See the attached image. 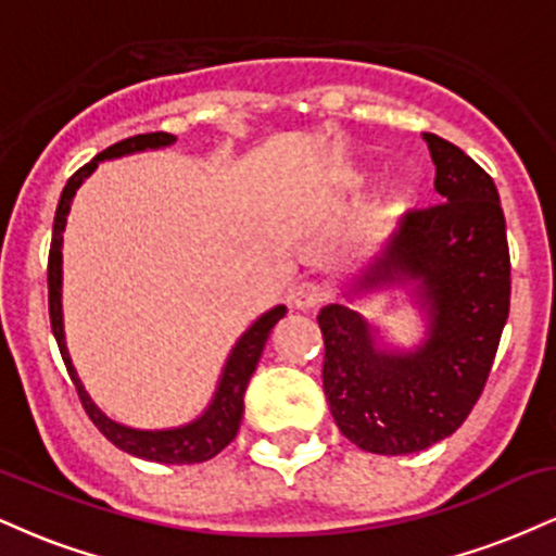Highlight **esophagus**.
<instances>
[{
    "label": "esophagus",
    "mask_w": 556,
    "mask_h": 556,
    "mask_svg": "<svg viewBox=\"0 0 556 556\" xmlns=\"http://www.w3.org/2000/svg\"><path fill=\"white\" fill-rule=\"evenodd\" d=\"M324 298H327V292H324V287L316 282H300L290 290V303H292V308H298V311L316 308Z\"/></svg>",
    "instance_id": "34e87169"
}]
</instances>
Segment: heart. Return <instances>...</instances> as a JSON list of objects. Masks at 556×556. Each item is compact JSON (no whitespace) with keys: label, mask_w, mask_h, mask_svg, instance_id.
<instances>
[{"label":"heart","mask_w":556,"mask_h":556,"mask_svg":"<svg viewBox=\"0 0 556 556\" xmlns=\"http://www.w3.org/2000/svg\"><path fill=\"white\" fill-rule=\"evenodd\" d=\"M402 206H405V193H402L400 188H387L384 193H381L379 203H376V212L389 216L402 212Z\"/></svg>","instance_id":"b5f03b06"}]
</instances>
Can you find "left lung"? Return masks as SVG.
Here are the masks:
<instances>
[{
  "label": "left lung",
  "mask_w": 556,
  "mask_h": 556,
  "mask_svg": "<svg viewBox=\"0 0 556 556\" xmlns=\"http://www.w3.org/2000/svg\"><path fill=\"white\" fill-rule=\"evenodd\" d=\"M444 203L400 219L381 251L350 279L348 303L318 314L324 394L334 424L374 455H410L455 433L481 397L509 314V251L491 177L450 140L424 132ZM400 289L427 318L405 351L352 308Z\"/></svg>",
  "instance_id": "obj_1"
}]
</instances>
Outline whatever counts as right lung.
<instances>
[{
  "label": "right lung",
  "instance_id": "1",
  "mask_svg": "<svg viewBox=\"0 0 556 556\" xmlns=\"http://www.w3.org/2000/svg\"><path fill=\"white\" fill-rule=\"evenodd\" d=\"M175 140L177 138L172 136V132H146V136L125 138L119 140V143L110 146L106 151H101V154L93 156L86 167H80L73 177H70L65 190H62L60 195V206H56L52 248H49V318H52L54 340L60 344V353L67 366L70 379H73L75 389H78V397L83 402V407H86L88 418L93 420L96 429L104 433L114 446L127 452V455H136L143 457V460L164 465H190L212 460L214 455H219V452L235 439V433L240 429L242 397H245L248 381H251L253 371H256L258 358L261 353H264V344L269 340L274 324L287 314V305H274V308L261 314L251 327L242 331L240 340L232 344V350H229L227 363L219 376V384H216L214 397L206 405V410H203L201 416H195L193 420H188V424L172 426V429H132V426H125L119 424V420L110 418L99 405H96L91 394L83 387L78 371H75L73 358H70L65 340V316H62V232H65L67 227V214L78 188L93 175L101 162L143 154V151L169 149Z\"/></svg>",
  "mask_w": 556,
  "mask_h": 556
}]
</instances>
